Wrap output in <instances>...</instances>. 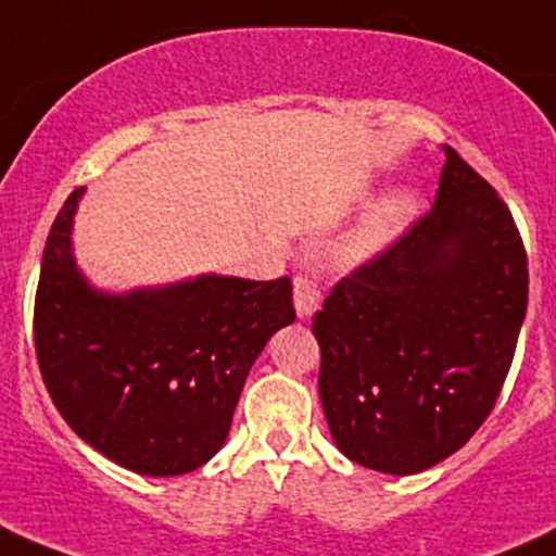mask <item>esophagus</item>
<instances>
[{
  "label": "esophagus",
  "instance_id": "esophagus-1",
  "mask_svg": "<svg viewBox=\"0 0 556 556\" xmlns=\"http://www.w3.org/2000/svg\"><path fill=\"white\" fill-rule=\"evenodd\" d=\"M293 304L301 319L312 317L319 306V290L309 277H299L293 282Z\"/></svg>",
  "mask_w": 556,
  "mask_h": 556
}]
</instances>
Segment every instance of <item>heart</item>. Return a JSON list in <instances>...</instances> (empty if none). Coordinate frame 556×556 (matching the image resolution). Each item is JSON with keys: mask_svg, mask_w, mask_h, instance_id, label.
Wrapping results in <instances>:
<instances>
[{"mask_svg": "<svg viewBox=\"0 0 556 556\" xmlns=\"http://www.w3.org/2000/svg\"><path fill=\"white\" fill-rule=\"evenodd\" d=\"M419 199L412 190H397L379 201L371 212L361 220V226L346 233L344 242L336 247V263L344 268L366 266L412 226L417 217Z\"/></svg>", "mask_w": 556, "mask_h": 556, "instance_id": "obj_1", "label": "heart"}]
</instances>
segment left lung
<instances>
[{"label": "left lung", "instance_id": "left-lung-1", "mask_svg": "<svg viewBox=\"0 0 556 556\" xmlns=\"http://www.w3.org/2000/svg\"><path fill=\"white\" fill-rule=\"evenodd\" d=\"M433 210L314 314L319 401L339 452L412 476L495 406L527 312V255L495 188L444 144Z\"/></svg>", "mask_w": 556, "mask_h": 556}]
</instances>
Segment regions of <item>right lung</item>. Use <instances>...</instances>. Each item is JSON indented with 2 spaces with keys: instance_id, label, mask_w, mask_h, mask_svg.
<instances>
[{
  "instance_id": "obj_1",
  "label": "right lung",
  "mask_w": 556,
  "mask_h": 556,
  "mask_svg": "<svg viewBox=\"0 0 556 556\" xmlns=\"http://www.w3.org/2000/svg\"><path fill=\"white\" fill-rule=\"evenodd\" d=\"M77 188L42 252L35 346L55 408L86 444L142 476H179L226 444L252 363L295 319L290 279L199 274L106 293L72 250Z\"/></svg>"
}]
</instances>
